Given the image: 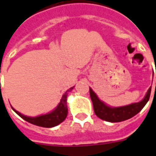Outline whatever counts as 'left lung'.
Segmentation results:
<instances>
[{"label":"left lung","instance_id":"8db88e82","mask_svg":"<svg viewBox=\"0 0 156 156\" xmlns=\"http://www.w3.org/2000/svg\"><path fill=\"white\" fill-rule=\"evenodd\" d=\"M151 92V87L148 89L144 98L138 103H134L121 107H110L101 101L98 98L97 94L93 91V89L89 88L90 98L93 102L95 115L103 120L111 122V123L124 121L137 115L149 101Z\"/></svg>","mask_w":156,"mask_h":156}]
</instances>
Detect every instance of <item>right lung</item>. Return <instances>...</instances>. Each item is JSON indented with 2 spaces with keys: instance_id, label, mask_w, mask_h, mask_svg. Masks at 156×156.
Listing matches in <instances>:
<instances>
[{
  "instance_id": "right-lung-1",
  "label": "right lung",
  "mask_w": 156,
  "mask_h": 156,
  "mask_svg": "<svg viewBox=\"0 0 156 156\" xmlns=\"http://www.w3.org/2000/svg\"><path fill=\"white\" fill-rule=\"evenodd\" d=\"M73 88H74V86L65 92V94L62 95L60 103L58 104V106L52 111L48 113V114H46V115H39L37 117H30V116H26V115L21 114L20 112L16 111L15 108H13V107H12V108L24 120L27 121V122L34 124V125L45 128L54 127V126H57L59 124H61L62 121H64L67 115H68L67 97H68V93L71 92Z\"/></svg>"
}]
</instances>
